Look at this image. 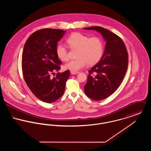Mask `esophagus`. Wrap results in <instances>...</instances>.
<instances>
[{
  "mask_svg": "<svg viewBox=\"0 0 151 151\" xmlns=\"http://www.w3.org/2000/svg\"><path fill=\"white\" fill-rule=\"evenodd\" d=\"M79 72L78 71H71V74L74 75V74H78Z\"/></svg>",
  "mask_w": 151,
  "mask_h": 151,
  "instance_id": "esophagus-1",
  "label": "esophagus"
}]
</instances>
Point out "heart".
Listing matches in <instances>:
<instances>
[{
  "mask_svg": "<svg viewBox=\"0 0 151 151\" xmlns=\"http://www.w3.org/2000/svg\"><path fill=\"white\" fill-rule=\"evenodd\" d=\"M66 42L71 49H77L76 58L67 63L65 68L71 71H77L84 68L87 63L94 65L102 59L104 52L102 40L97 37L89 38L85 34L76 32L72 33L67 39ZM56 54L62 62L68 59L67 50L62 44L56 47Z\"/></svg>",
  "mask_w": 151,
  "mask_h": 151,
  "instance_id": "heart-1",
  "label": "heart"
}]
</instances>
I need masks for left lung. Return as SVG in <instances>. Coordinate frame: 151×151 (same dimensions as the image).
I'll use <instances>...</instances> for the list:
<instances>
[{"label":"left lung","mask_w":151,"mask_h":151,"mask_svg":"<svg viewBox=\"0 0 151 151\" xmlns=\"http://www.w3.org/2000/svg\"><path fill=\"white\" fill-rule=\"evenodd\" d=\"M99 32L106 41L101 60L89 71L84 92L89 98L103 100L120 86L127 70L128 53L122 40L107 29L99 26L83 28Z\"/></svg>","instance_id":"8db88e82"}]
</instances>
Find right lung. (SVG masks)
<instances>
[{
	"label": "right lung",
	"mask_w": 151,
	"mask_h": 151,
	"mask_svg": "<svg viewBox=\"0 0 151 151\" xmlns=\"http://www.w3.org/2000/svg\"><path fill=\"white\" fill-rule=\"evenodd\" d=\"M65 33L58 29H40L28 38L24 46L22 68L25 81L34 95L46 103L54 102L63 95L70 76L66 70L50 77L60 69L62 62L56 54V47Z\"/></svg>",
	"instance_id": "right-lung-1"
}]
</instances>
